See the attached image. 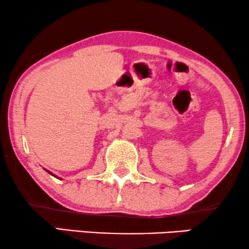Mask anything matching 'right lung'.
Wrapping results in <instances>:
<instances>
[{"mask_svg": "<svg viewBox=\"0 0 249 249\" xmlns=\"http://www.w3.org/2000/svg\"><path fill=\"white\" fill-rule=\"evenodd\" d=\"M49 173H51V172H50V171H49ZM51 175H52V173H51Z\"/></svg>", "mask_w": 249, "mask_h": 249, "instance_id": "right-lung-1", "label": "right lung"}]
</instances>
